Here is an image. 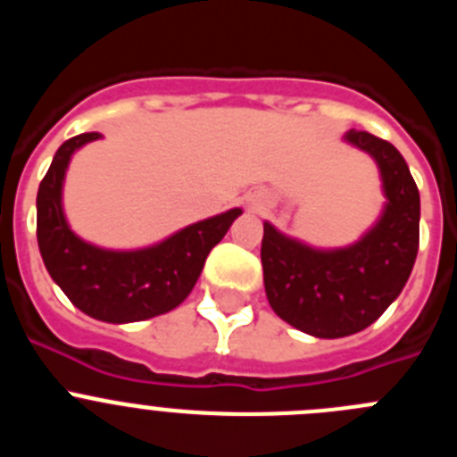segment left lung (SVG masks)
<instances>
[{
    "label": "left lung",
    "mask_w": 457,
    "mask_h": 457,
    "mask_svg": "<svg viewBox=\"0 0 457 457\" xmlns=\"http://www.w3.org/2000/svg\"><path fill=\"white\" fill-rule=\"evenodd\" d=\"M345 141L378 162L386 204L378 224L350 247L322 252L263 224L265 295L281 320L318 338H341L373 325L401 295L419 252L421 201L394 144L364 130Z\"/></svg>",
    "instance_id": "left-lung-1"
}]
</instances>
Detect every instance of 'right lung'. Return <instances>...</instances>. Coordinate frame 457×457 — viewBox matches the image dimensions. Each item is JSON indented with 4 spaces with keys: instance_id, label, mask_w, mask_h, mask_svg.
I'll return each instance as SVG.
<instances>
[{
    "instance_id": "add662e5",
    "label": "right lung",
    "mask_w": 457,
    "mask_h": 457,
    "mask_svg": "<svg viewBox=\"0 0 457 457\" xmlns=\"http://www.w3.org/2000/svg\"><path fill=\"white\" fill-rule=\"evenodd\" d=\"M100 132L63 141L54 153L36 196V237L47 272L68 300L103 322H137L162 316L192 293L210 249L226 236L240 208L185 226L167 240L135 252H112L88 245L71 231L62 187L72 153Z\"/></svg>"
}]
</instances>
